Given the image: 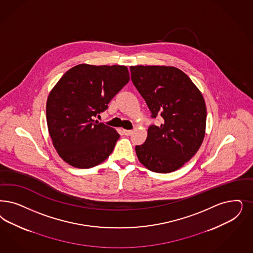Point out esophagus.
Instances as JSON below:
<instances>
[{
    "instance_id": "obj_1",
    "label": "esophagus",
    "mask_w": 253,
    "mask_h": 253,
    "mask_svg": "<svg viewBox=\"0 0 253 253\" xmlns=\"http://www.w3.org/2000/svg\"><path fill=\"white\" fill-rule=\"evenodd\" d=\"M132 132H133V131H131V130H123V133H124L126 136L131 135Z\"/></svg>"
}]
</instances>
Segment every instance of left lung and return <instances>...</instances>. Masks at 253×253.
I'll return each mask as SVG.
<instances>
[{"mask_svg":"<svg viewBox=\"0 0 253 253\" xmlns=\"http://www.w3.org/2000/svg\"><path fill=\"white\" fill-rule=\"evenodd\" d=\"M133 85L145 99L152 118L143 145L135 147L140 163L156 173H171L195 155L206 134L207 106L203 94L181 70L165 65L131 66Z\"/></svg>","mask_w":253,"mask_h":253,"instance_id":"left-lung-1","label":"left lung"}]
</instances>
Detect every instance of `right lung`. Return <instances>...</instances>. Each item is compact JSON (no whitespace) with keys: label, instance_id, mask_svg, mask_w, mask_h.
Instances as JSON below:
<instances>
[{"label":"right lung","instance_id":"add662e5","mask_svg":"<svg viewBox=\"0 0 253 253\" xmlns=\"http://www.w3.org/2000/svg\"><path fill=\"white\" fill-rule=\"evenodd\" d=\"M130 80L127 66L82 63L68 70L50 90L46 123L59 156L76 168H91L112 153L120 134L94 122Z\"/></svg>","mask_w":253,"mask_h":253}]
</instances>
